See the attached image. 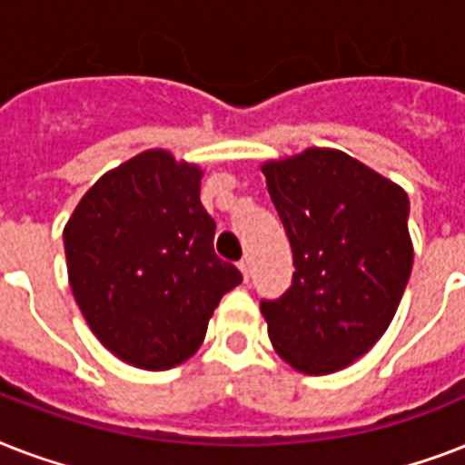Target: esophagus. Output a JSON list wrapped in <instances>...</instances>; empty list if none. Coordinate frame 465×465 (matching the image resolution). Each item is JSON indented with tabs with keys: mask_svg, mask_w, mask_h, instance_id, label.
<instances>
[{
	"mask_svg": "<svg viewBox=\"0 0 465 465\" xmlns=\"http://www.w3.org/2000/svg\"><path fill=\"white\" fill-rule=\"evenodd\" d=\"M239 270L241 272H243V280H246L248 282V277H251V258H241V262H239Z\"/></svg>",
	"mask_w": 465,
	"mask_h": 465,
	"instance_id": "obj_1",
	"label": "esophagus"
}]
</instances>
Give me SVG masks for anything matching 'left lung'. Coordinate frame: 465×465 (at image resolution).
Wrapping results in <instances>:
<instances>
[{
    "label": "left lung",
    "instance_id": "left-lung-1",
    "mask_svg": "<svg viewBox=\"0 0 465 465\" xmlns=\"http://www.w3.org/2000/svg\"><path fill=\"white\" fill-rule=\"evenodd\" d=\"M290 239L294 275L262 299L272 347L304 374H332L367 354L396 316L412 270L403 188L338 149L262 166Z\"/></svg>",
    "mask_w": 465,
    "mask_h": 465
}]
</instances>
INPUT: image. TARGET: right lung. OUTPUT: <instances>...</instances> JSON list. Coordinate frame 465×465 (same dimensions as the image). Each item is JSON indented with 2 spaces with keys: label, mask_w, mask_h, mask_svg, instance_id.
<instances>
[{
  "label": "right lung",
  "mask_w": 465,
  "mask_h": 465,
  "mask_svg": "<svg viewBox=\"0 0 465 465\" xmlns=\"http://www.w3.org/2000/svg\"><path fill=\"white\" fill-rule=\"evenodd\" d=\"M203 171L149 149L101 175L64 226L72 294L104 347L149 371L197 352L219 299L241 284L214 253Z\"/></svg>",
  "instance_id": "obj_1"
}]
</instances>
